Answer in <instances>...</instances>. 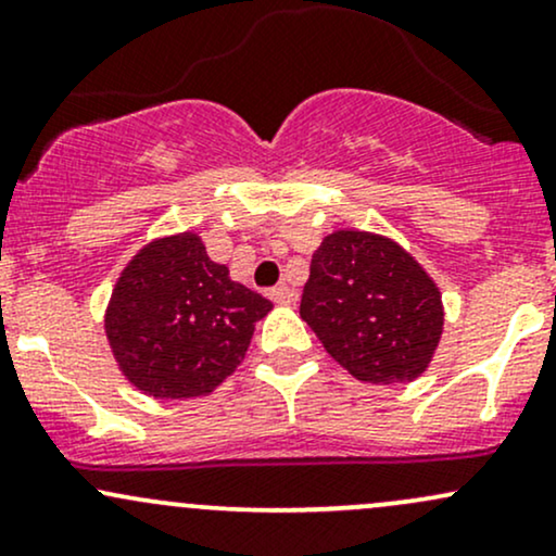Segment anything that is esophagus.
Instances as JSON below:
<instances>
[{
    "mask_svg": "<svg viewBox=\"0 0 556 556\" xmlns=\"http://www.w3.org/2000/svg\"><path fill=\"white\" fill-rule=\"evenodd\" d=\"M271 300L277 305H295L298 303V290H292V287L287 285H279L271 290Z\"/></svg>",
    "mask_w": 556,
    "mask_h": 556,
    "instance_id": "34e87169",
    "label": "esophagus"
}]
</instances>
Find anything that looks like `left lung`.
Here are the masks:
<instances>
[{"label":"left lung","mask_w":556,"mask_h":556,"mask_svg":"<svg viewBox=\"0 0 556 556\" xmlns=\"http://www.w3.org/2000/svg\"><path fill=\"white\" fill-rule=\"evenodd\" d=\"M300 318L358 381L405 384L437 353L444 305L429 271L400 242L337 229L311 258Z\"/></svg>","instance_id":"obj_1"}]
</instances>
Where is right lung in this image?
Listing matches in <instances>:
<instances>
[{
  "label": "right lung",
  "mask_w": 556,
  "mask_h": 556,
  "mask_svg": "<svg viewBox=\"0 0 556 556\" xmlns=\"http://www.w3.org/2000/svg\"><path fill=\"white\" fill-rule=\"evenodd\" d=\"M271 300L232 282L195 232L143 245L114 285L104 314L119 371L154 400L214 392L245 358Z\"/></svg>",
  "instance_id": "right-lung-1"
}]
</instances>
